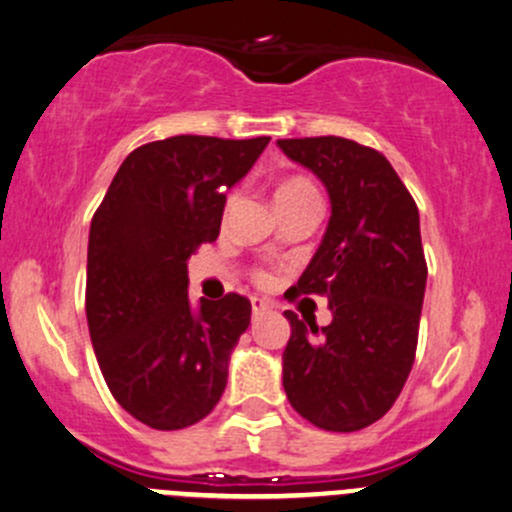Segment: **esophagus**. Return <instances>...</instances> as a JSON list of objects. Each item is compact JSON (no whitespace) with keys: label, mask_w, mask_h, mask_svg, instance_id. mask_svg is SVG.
Masks as SVG:
<instances>
[{"label":"esophagus","mask_w":512,"mask_h":512,"mask_svg":"<svg viewBox=\"0 0 512 512\" xmlns=\"http://www.w3.org/2000/svg\"><path fill=\"white\" fill-rule=\"evenodd\" d=\"M266 310H268L266 300H258V298L251 300V315H254V320H258V317H261Z\"/></svg>","instance_id":"obj_1"}]
</instances>
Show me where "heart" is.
<instances>
[{
	"mask_svg": "<svg viewBox=\"0 0 512 512\" xmlns=\"http://www.w3.org/2000/svg\"><path fill=\"white\" fill-rule=\"evenodd\" d=\"M293 200H320L317 195V188L305 178H288L285 183L278 185L276 190V202H293ZM271 273L263 271V268H256L254 271V283L266 288L271 285Z\"/></svg>",
	"mask_w": 512,
	"mask_h": 512,
	"instance_id": "b5f03b06",
	"label": "heart"
}]
</instances>
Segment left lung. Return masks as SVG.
I'll return each instance as SVG.
<instances>
[{"mask_svg":"<svg viewBox=\"0 0 512 512\" xmlns=\"http://www.w3.org/2000/svg\"><path fill=\"white\" fill-rule=\"evenodd\" d=\"M332 200L327 234L293 295H322L332 322L290 320L283 388L290 405L327 432H356L393 408L415 364L427 261L420 214L376 148L342 136L278 139Z\"/></svg>","mask_w":512,"mask_h":512,"instance_id":"left-lung-1","label":"left lung"}]
</instances>
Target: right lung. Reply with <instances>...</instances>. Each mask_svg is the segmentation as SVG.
Segmentation results:
<instances>
[{"mask_svg":"<svg viewBox=\"0 0 512 512\" xmlns=\"http://www.w3.org/2000/svg\"><path fill=\"white\" fill-rule=\"evenodd\" d=\"M271 136H170L131 151L97 207L85 312L114 400L153 430H183L214 410L251 302L188 298V258L219 236L227 188Z\"/></svg>","mask_w":512,"mask_h":512,"instance_id":"1","label":"right lung"}]
</instances>
